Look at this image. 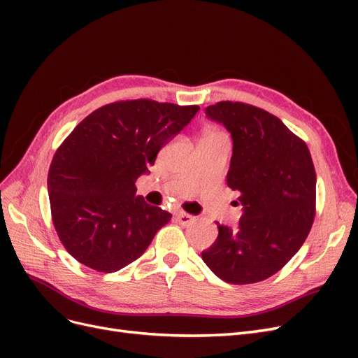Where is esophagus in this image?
<instances>
[{"label":"esophagus","mask_w":358,"mask_h":358,"mask_svg":"<svg viewBox=\"0 0 358 358\" xmlns=\"http://www.w3.org/2000/svg\"><path fill=\"white\" fill-rule=\"evenodd\" d=\"M176 221H178L180 225H189V224H192L194 221H196V216L188 215V213H183V212H179V213H176Z\"/></svg>","instance_id":"obj_1"}]
</instances>
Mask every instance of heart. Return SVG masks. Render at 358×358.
I'll list each match as a JSON object with an SVG mask.
<instances>
[{
	"mask_svg": "<svg viewBox=\"0 0 358 358\" xmlns=\"http://www.w3.org/2000/svg\"><path fill=\"white\" fill-rule=\"evenodd\" d=\"M206 136H220V134L215 133V131H206V133H204V137H206Z\"/></svg>",
	"mask_w": 358,
	"mask_h": 358,
	"instance_id": "obj_1",
	"label": "heart"
}]
</instances>
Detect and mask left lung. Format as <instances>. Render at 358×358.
I'll return each instance as SVG.
<instances>
[{
    "label": "left lung",
    "instance_id": "8db88e82",
    "mask_svg": "<svg viewBox=\"0 0 358 358\" xmlns=\"http://www.w3.org/2000/svg\"><path fill=\"white\" fill-rule=\"evenodd\" d=\"M233 138L227 185L239 191L236 229L218 225L203 262L222 280L255 284L279 272L306 241L315 218L317 175L305 140L275 115L241 101L204 109Z\"/></svg>",
    "mask_w": 358,
    "mask_h": 358
}]
</instances>
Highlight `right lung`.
<instances>
[{
	"mask_svg": "<svg viewBox=\"0 0 358 358\" xmlns=\"http://www.w3.org/2000/svg\"><path fill=\"white\" fill-rule=\"evenodd\" d=\"M200 110L149 99L106 104L76 127L50 162L48 189L61 243L112 273L142 255L171 215L137 196L136 180Z\"/></svg>",
	"mask_w": 358,
	"mask_h": 358,
	"instance_id": "add662e5",
	"label": "right lung"
}]
</instances>
